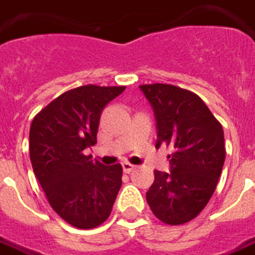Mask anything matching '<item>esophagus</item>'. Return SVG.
I'll return each mask as SVG.
<instances>
[{
  "mask_svg": "<svg viewBox=\"0 0 255 255\" xmlns=\"http://www.w3.org/2000/svg\"><path fill=\"white\" fill-rule=\"evenodd\" d=\"M123 171L126 172V173H129V172H132L136 166L132 165V164H129V162H123Z\"/></svg>",
  "mask_w": 255,
  "mask_h": 255,
  "instance_id": "esophagus-1",
  "label": "esophagus"
}]
</instances>
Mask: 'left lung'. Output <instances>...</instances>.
<instances>
[{"instance_id":"obj_1","label":"left lung","mask_w":255,"mask_h":255,"mask_svg":"<svg viewBox=\"0 0 255 255\" xmlns=\"http://www.w3.org/2000/svg\"><path fill=\"white\" fill-rule=\"evenodd\" d=\"M157 122V143L172 146L171 172L154 171L146 201L168 225L191 221L213 195L225 160L224 131L206 104L172 84H142Z\"/></svg>"}]
</instances>
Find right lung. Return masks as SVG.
<instances>
[{"instance_id":"1","label":"right lung","mask_w":255,"mask_h":255,"mask_svg":"<svg viewBox=\"0 0 255 255\" xmlns=\"http://www.w3.org/2000/svg\"><path fill=\"white\" fill-rule=\"evenodd\" d=\"M124 90L76 87L53 100L31 123L30 158L36 179L53 210L80 230L95 228L111 216L122 187V165H102L84 149L97 143L101 113Z\"/></svg>"}]
</instances>
